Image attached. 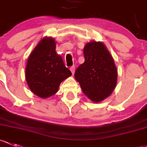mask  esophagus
I'll return each mask as SVG.
<instances>
[{
	"label": "esophagus",
	"instance_id": "34e87169",
	"mask_svg": "<svg viewBox=\"0 0 147 147\" xmlns=\"http://www.w3.org/2000/svg\"><path fill=\"white\" fill-rule=\"evenodd\" d=\"M69 69H70L71 72H72V74L73 75L74 73H75V66H72V67H70V68H69Z\"/></svg>",
	"mask_w": 147,
	"mask_h": 147
}]
</instances>
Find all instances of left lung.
Here are the masks:
<instances>
[{
    "mask_svg": "<svg viewBox=\"0 0 147 147\" xmlns=\"http://www.w3.org/2000/svg\"><path fill=\"white\" fill-rule=\"evenodd\" d=\"M83 52L84 63L76 69L75 78L83 93L94 103H99L115 89L118 69L110 52L101 41L88 42Z\"/></svg>",
    "mask_w": 147,
    "mask_h": 147,
    "instance_id": "1",
    "label": "left lung"
}]
</instances>
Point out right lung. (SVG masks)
<instances>
[{"label":"right lung","instance_id":"add662e5","mask_svg":"<svg viewBox=\"0 0 147 147\" xmlns=\"http://www.w3.org/2000/svg\"><path fill=\"white\" fill-rule=\"evenodd\" d=\"M56 42L52 37H44L29 55L25 79L35 95L47 98L57 93L63 80L72 75L63 58L55 51Z\"/></svg>","mask_w":147,"mask_h":147}]
</instances>
